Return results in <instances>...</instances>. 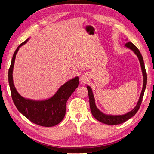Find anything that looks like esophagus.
Masks as SVG:
<instances>
[{
	"label": "esophagus",
	"instance_id": "1",
	"mask_svg": "<svg viewBox=\"0 0 154 154\" xmlns=\"http://www.w3.org/2000/svg\"><path fill=\"white\" fill-rule=\"evenodd\" d=\"M87 81H88V77H87V76L86 75H81V77H80V82H81V84L84 85V84L87 83Z\"/></svg>",
	"mask_w": 154,
	"mask_h": 154
}]
</instances>
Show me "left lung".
I'll return each instance as SVG.
<instances>
[{
  "instance_id": "left-lung-1",
  "label": "left lung",
  "mask_w": 154,
  "mask_h": 154,
  "mask_svg": "<svg viewBox=\"0 0 154 154\" xmlns=\"http://www.w3.org/2000/svg\"><path fill=\"white\" fill-rule=\"evenodd\" d=\"M125 46L128 48L129 49H130V50H132L134 52L137 56H138L140 65H141L143 77V85L142 91L141 94H140V96L138 102L137 103L134 109L130 111V112H128L125 114H123V115H109V114H104L102 112H100V111L97 109L95 105V103H94V98L91 88L89 86L87 87V90H88V93H89L90 109L93 116L97 120H99V122L106 124H109V125H117V124H122L124 122H126V120L130 119V118H132V116L135 115L136 113L138 112V110H139L140 105H141L143 94H144V91H145L146 84H147V73L145 69L144 62H143V60L141 53L140 52L138 48H137L134 44H133L131 42H127V43L125 44Z\"/></svg>"
}]
</instances>
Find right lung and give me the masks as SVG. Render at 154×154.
<instances>
[{
  "label": "right lung",
  "mask_w": 154,
  "mask_h": 154,
  "mask_svg": "<svg viewBox=\"0 0 154 154\" xmlns=\"http://www.w3.org/2000/svg\"><path fill=\"white\" fill-rule=\"evenodd\" d=\"M28 40L20 44L14 51L8 70V82L12 99L19 112L32 122L45 127L54 126L60 123L64 118L67 101L78 87L79 77H76L68 81L49 99L34 100L21 97L16 90L13 83L12 71L18 49L26 43Z\"/></svg>",
  "instance_id": "obj_1"
}]
</instances>
